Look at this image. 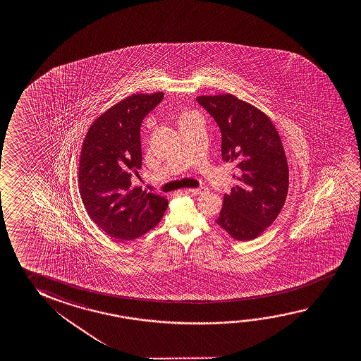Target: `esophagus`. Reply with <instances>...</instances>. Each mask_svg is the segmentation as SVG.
<instances>
[{
    "label": "esophagus",
    "instance_id": "1",
    "mask_svg": "<svg viewBox=\"0 0 361 361\" xmlns=\"http://www.w3.org/2000/svg\"><path fill=\"white\" fill-rule=\"evenodd\" d=\"M207 190V188L201 186V188H197V189H186V192L194 194V195H200V194H204Z\"/></svg>",
    "mask_w": 361,
    "mask_h": 361
}]
</instances>
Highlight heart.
Wrapping results in <instances>:
<instances>
[{"label":"heart","instance_id":"1","mask_svg":"<svg viewBox=\"0 0 361 361\" xmlns=\"http://www.w3.org/2000/svg\"><path fill=\"white\" fill-rule=\"evenodd\" d=\"M190 114H183V117H181V119H183V118H186V117H189ZM181 119H180V121H181Z\"/></svg>","mask_w":361,"mask_h":361}]
</instances>
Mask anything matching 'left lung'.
<instances>
[{"label":"left lung","instance_id":"left-lung-1","mask_svg":"<svg viewBox=\"0 0 361 361\" xmlns=\"http://www.w3.org/2000/svg\"><path fill=\"white\" fill-rule=\"evenodd\" d=\"M196 101L218 123L223 160L235 162L239 170L216 224L248 242L277 219L287 197L288 165L281 137L267 114L235 95H200Z\"/></svg>","mask_w":361,"mask_h":361}]
</instances>
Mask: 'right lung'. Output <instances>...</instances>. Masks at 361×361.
<instances>
[{"label": "right lung", "mask_w": 361, "mask_h": 361, "mask_svg": "<svg viewBox=\"0 0 361 361\" xmlns=\"http://www.w3.org/2000/svg\"><path fill=\"white\" fill-rule=\"evenodd\" d=\"M164 93L132 94L101 114L84 138L79 192L95 224L117 240H133L160 223L169 200L132 186L142 166L140 128Z\"/></svg>", "instance_id": "obj_1"}]
</instances>
